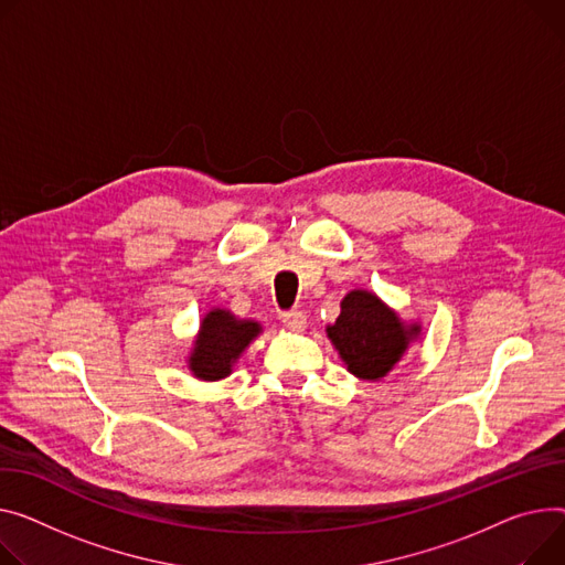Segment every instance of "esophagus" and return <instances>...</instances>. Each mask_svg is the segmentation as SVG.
Segmentation results:
<instances>
[{
	"label": "esophagus",
	"instance_id": "1",
	"mask_svg": "<svg viewBox=\"0 0 565 565\" xmlns=\"http://www.w3.org/2000/svg\"><path fill=\"white\" fill-rule=\"evenodd\" d=\"M281 322L292 331H302L307 327V316L302 311H284Z\"/></svg>",
	"mask_w": 565,
	"mask_h": 565
}]
</instances>
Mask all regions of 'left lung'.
Returning a JSON list of instances; mask_svg holds the SVG:
<instances>
[{
    "mask_svg": "<svg viewBox=\"0 0 565 565\" xmlns=\"http://www.w3.org/2000/svg\"><path fill=\"white\" fill-rule=\"evenodd\" d=\"M327 333L352 374L377 382L402 359L418 327L406 329L377 295L352 290Z\"/></svg>",
    "mask_w": 565,
    "mask_h": 565,
    "instance_id": "left-lung-1",
    "label": "left lung"
}]
</instances>
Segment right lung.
I'll return each instance as SVG.
<instances>
[{
	"instance_id": "add662e5",
	"label": "right lung",
	"mask_w": 565,
	"mask_h": 565,
	"mask_svg": "<svg viewBox=\"0 0 565 565\" xmlns=\"http://www.w3.org/2000/svg\"><path fill=\"white\" fill-rule=\"evenodd\" d=\"M260 327L252 320H236L227 311H211L202 320V331L191 356V370L200 380H222L232 372L234 361L249 345Z\"/></svg>"
}]
</instances>
